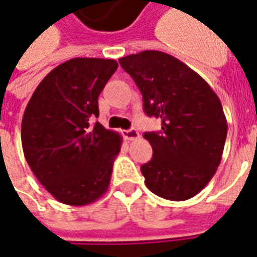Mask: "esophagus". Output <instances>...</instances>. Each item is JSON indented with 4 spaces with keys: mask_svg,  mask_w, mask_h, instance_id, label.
I'll list each match as a JSON object with an SVG mask.
<instances>
[{
    "mask_svg": "<svg viewBox=\"0 0 257 257\" xmlns=\"http://www.w3.org/2000/svg\"><path fill=\"white\" fill-rule=\"evenodd\" d=\"M122 136L126 139V140H137L139 137H140V133L137 132L136 129L132 128V129H128V131H122Z\"/></svg>",
    "mask_w": 257,
    "mask_h": 257,
    "instance_id": "1",
    "label": "esophagus"
}]
</instances>
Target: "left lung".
Masks as SVG:
<instances>
[{
    "instance_id": "obj_1",
    "label": "left lung",
    "mask_w": 257,
    "mask_h": 257,
    "mask_svg": "<svg viewBox=\"0 0 257 257\" xmlns=\"http://www.w3.org/2000/svg\"><path fill=\"white\" fill-rule=\"evenodd\" d=\"M135 80L144 112L161 120L160 132L144 133L152 160L141 165L145 185L172 201L196 196L207 185L223 156L228 124L213 89L176 57L144 50L118 60Z\"/></svg>"
}]
</instances>
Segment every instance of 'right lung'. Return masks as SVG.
Instances as JSON below:
<instances>
[{
    "label": "right lung",
    "mask_w": 257,
    "mask_h": 257,
    "mask_svg": "<svg viewBox=\"0 0 257 257\" xmlns=\"http://www.w3.org/2000/svg\"><path fill=\"white\" fill-rule=\"evenodd\" d=\"M116 60L72 58L40 82L21 124L24 155L46 191L60 203L88 205L108 191L122 139L105 129L98 96L116 72Z\"/></svg>",
    "instance_id": "obj_1"
}]
</instances>
